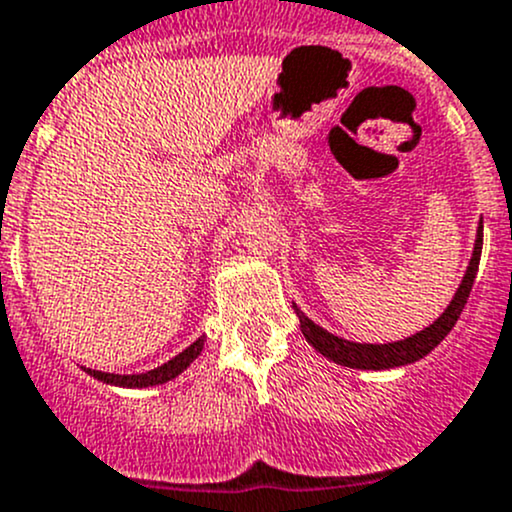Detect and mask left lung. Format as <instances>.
Listing matches in <instances>:
<instances>
[{"label":"left lung","mask_w":512,"mask_h":512,"mask_svg":"<svg viewBox=\"0 0 512 512\" xmlns=\"http://www.w3.org/2000/svg\"><path fill=\"white\" fill-rule=\"evenodd\" d=\"M480 250H483V220L478 223V232H476V245H473V257L468 262V270L463 275V282L458 285L456 294H453L451 304L443 309L441 317L436 319L433 324H428L426 329L421 332L411 334V337L401 339V342H389V344H359V342H349V339L337 337V334L327 332L324 327L314 324L297 304L292 302L294 312L299 317V327H302L304 339L317 349L319 354L327 356L329 361L334 364L349 366V369H371V371H381V369H396V366H406L414 364V361L423 359L426 354H431L438 344L446 339V334L451 332L453 324L458 322L461 317L463 307L468 302V294L473 289V280H476L478 272V262H480Z\"/></svg>","instance_id":"8db88e82"}]
</instances>
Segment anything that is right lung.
I'll use <instances>...</instances> for the list:
<instances>
[{
	"instance_id": "add662e5",
	"label": "right lung",
	"mask_w": 512,
	"mask_h": 512,
	"mask_svg": "<svg viewBox=\"0 0 512 512\" xmlns=\"http://www.w3.org/2000/svg\"><path fill=\"white\" fill-rule=\"evenodd\" d=\"M203 344L205 337L195 339L188 349H183L178 356H173L170 361H165L163 366L151 371H143V374H108V371H96V369H86V374H91L94 379L103 381V384H111V386H123V389H146V386H158L165 384V381L175 379L178 374H183L195 359H198L200 352H203Z\"/></svg>"
}]
</instances>
